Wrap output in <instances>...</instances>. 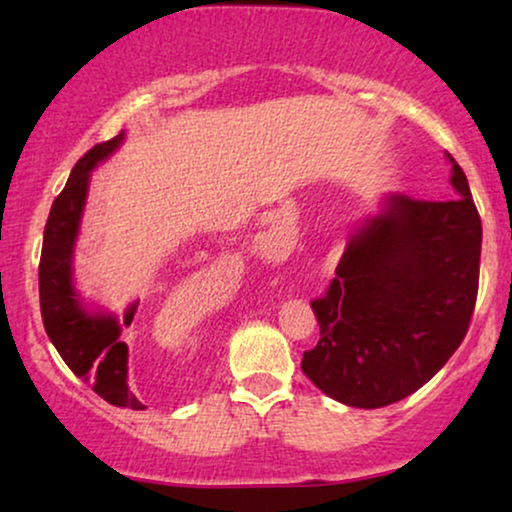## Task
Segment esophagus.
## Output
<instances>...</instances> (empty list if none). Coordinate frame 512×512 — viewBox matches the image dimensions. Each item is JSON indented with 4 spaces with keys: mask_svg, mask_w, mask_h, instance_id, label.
Masks as SVG:
<instances>
[{
    "mask_svg": "<svg viewBox=\"0 0 512 512\" xmlns=\"http://www.w3.org/2000/svg\"><path fill=\"white\" fill-rule=\"evenodd\" d=\"M261 249L265 254H272V256H282L286 254V249H289V228L284 226H272L268 233L261 235Z\"/></svg>",
    "mask_w": 512,
    "mask_h": 512,
    "instance_id": "1",
    "label": "esophagus"
}]
</instances>
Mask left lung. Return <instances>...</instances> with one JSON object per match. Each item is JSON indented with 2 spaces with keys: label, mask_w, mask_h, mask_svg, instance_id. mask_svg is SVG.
<instances>
[{
  "label": "left lung",
  "mask_w": 512,
  "mask_h": 512,
  "mask_svg": "<svg viewBox=\"0 0 512 512\" xmlns=\"http://www.w3.org/2000/svg\"><path fill=\"white\" fill-rule=\"evenodd\" d=\"M457 198L389 195L384 212L347 242L333 282L312 300L321 338L303 373L352 408L415 394L457 352L478 298L482 223L464 170Z\"/></svg>",
  "instance_id": "obj_1"
}]
</instances>
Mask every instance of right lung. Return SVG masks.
I'll return each instance as SVG.
<instances>
[{
	"label": "right lung",
	"instance_id": "add662e5",
	"mask_svg": "<svg viewBox=\"0 0 512 512\" xmlns=\"http://www.w3.org/2000/svg\"><path fill=\"white\" fill-rule=\"evenodd\" d=\"M123 142V132L95 144L69 174L67 186L53 200L44 228L39 261V305L48 338L76 377L90 382L97 396L118 408L144 410L128 387V345L121 324L111 314H88L72 286V251L79 233L90 170ZM137 303L125 312V326L135 319Z\"/></svg>",
	"mask_w": 512,
	"mask_h": 512
}]
</instances>
